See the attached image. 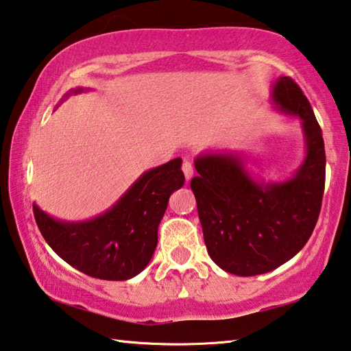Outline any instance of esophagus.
<instances>
[{
  "mask_svg": "<svg viewBox=\"0 0 351 351\" xmlns=\"http://www.w3.org/2000/svg\"><path fill=\"white\" fill-rule=\"evenodd\" d=\"M182 171H183V174H185L186 180H191V179H193V176H194V166H193L191 162H189V160H183Z\"/></svg>",
  "mask_w": 351,
  "mask_h": 351,
  "instance_id": "esophagus-1",
  "label": "esophagus"
}]
</instances>
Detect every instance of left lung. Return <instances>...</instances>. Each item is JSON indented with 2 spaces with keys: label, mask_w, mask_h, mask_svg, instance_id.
Listing matches in <instances>:
<instances>
[{
  "label": "left lung",
  "mask_w": 351,
  "mask_h": 351,
  "mask_svg": "<svg viewBox=\"0 0 351 351\" xmlns=\"http://www.w3.org/2000/svg\"><path fill=\"white\" fill-rule=\"evenodd\" d=\"M271 98L279 110L299 117L306 156L290 180L259 183L236 154H202L191 180L205 245L217 265L236 276L273 271L308 242L321 213L325 147L308 98L290 77H280Z\"/></svg>",
  "instance_id": "left-lung-1"
}]
</instances>
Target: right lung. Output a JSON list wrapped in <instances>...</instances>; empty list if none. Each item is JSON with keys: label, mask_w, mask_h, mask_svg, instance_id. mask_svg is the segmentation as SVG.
I'll return each instance as SVG.
<instances>
[{"label": "right lung", "mask_w": 351, "mask_h": 351, "mask_svg": "<svg viewBox=\"0 0 351 351\" xmlns=\"http://www.w3.org/2000/svg\"><path fill=\"white\" fill-rule=\"evenodd\" d=\"M180 166L182 158H174L146 171L95 219L60 222L34 205L35 222L49 247L78 271L103 280H128L151 261L169 195L185 183Z\"/></svg>", "instance_id": "obj_1"}]
</instances>
